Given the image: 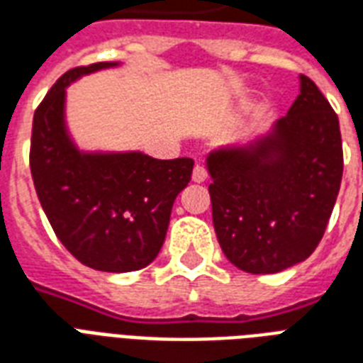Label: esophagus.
Segmentation results:
<instances>
[{"label": "esophagus", "mask_w": 363, "mask_h": 363, "mask_svg": "<svg viewBox=\"0 0 363 363\" xmlns=\"http://www.w3.org/2000/svg\"><path fill=\"white\" fill-rule=\"evenodd\" d=\"M207 179V171L203 165H196L192 171V181L194 182H203Z\"/></svg>", "instance_id": "34e87169"}]
</instances>
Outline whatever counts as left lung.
<instances>
[{
	"mask_svg": "<svg viewBox=\"0 0 363 363\" xmlns=\"http://www.w3.org/2000/svg\"><path fill=\"white\" fill-rule=\"evenodd\" d=\"M298 82L287 116L206 160L217 240L243 272L276 274L308 259L341 188L339 118L311 77Z\"/></svg>",
	"mask_w": 363,
	"mask_h": 363,
	"instance_id": "1",
	"label": "left lung"
}]
</instances>
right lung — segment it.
<instances>
[{"label": "right lung", "instance_id": "obj_1", "mask_svg": "<svg viewBox=\"0 0 363 363\" xmlns=\"http://www.w3.org/2000/svg\"><path fill=\"white\" fill-rule=\"evenodd\" d=\"M116 66L120 62L79 66L52 85L34 114L30 169L52 230L72 255L101 272H133L160 253L194 160L76 145L66 123L68 85Z\"/></svg>", "mask_w": 363, "mask_h": 363}]
</instances>
